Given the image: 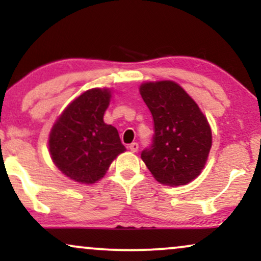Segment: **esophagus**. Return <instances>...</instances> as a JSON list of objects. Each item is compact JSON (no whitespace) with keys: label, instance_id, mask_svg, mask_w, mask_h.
Returning <instances> with one entry per match:
<instances>
[{"label":"esophagus","instance_id":"1","mask_svg":"<svg viewBox=\"0 0 261 261\" xmlns=\"http://www.w3.org/2000/svg\"><path fill=\"white\" fill-rule=\"evenodd\" d=\"M128 149H130L131 152H137V149H139V143L133 142L130 146H128Z\"/></svg>","mask_w":261,"mask_h":261}]
</instances>
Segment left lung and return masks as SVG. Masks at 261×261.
I'll return each instance as SVG.
<instances>
[{
  "label": "left lung",
  "instance_id": "1",
  "mask_svg": "<svg viewBox=\"0 0 261 261\" xmlns=\"http://www.w3.org/2000/svg\"><path fill=\"white\" fill-rule=\"evenodd\" d=\"M140 94L153 116L154 135L141 153L158 182L187 185L205 167L212 146L210 124L195 100L173 81L146 82Z\"/></svg>",
  "mask_w": 261,
  "mask_h": 261
}]
</instances>
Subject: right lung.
<instances>
[{
    "instance_id": "obj_1",
    "label": "right lung",
    "mask_w": 261,
    "mask_h": 261,
    "mask_svg": "<svg viewBox=\"0 0 261 261\" xmlns=\"http://www.w3.org/2000/svg\"><path fill=\"white\" fill-rule=\"evenodd\" d=\"M109 88L83 92L65 108L49 135L51 160L66 176L81 184H94L112 162L126 151L119 133L104 122Z\"/></svg>"
}]
</instances>
